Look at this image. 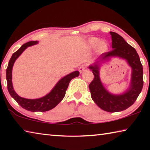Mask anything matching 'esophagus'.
Here are the masks:
<instances>
[{
    "instance_id": "obj_1",
    "label": "esophagus",
    "mask_w": 150,
    "mask_h": 150,
    "mask_svg": "<svg viewBox=\"0 0 150 150\" xmlns=\"http://www.w3.org/2000/svg\"><path fill=\"white\" fill-rule=\"evenodd\" d=\"M86 67H87V66H86L85 64L81 65L80 67H79V72L80 73H82L83 71H84L86 69Z\"/></svg>"
}]
</instances>
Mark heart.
<instances>
[{"label": "heart", "mask_w": 150, "mask_h": 150, "mask_svg": "<svg viewBox=\"0 0 150 150\" xmlns=\"http://www.w3.org/2000/svg\"><path fill=\"white\" fill-rule=\"evenodd\" d=\"M98 42H99L98 39L96 38H91L89 40V44L92 47H95L96 46V45L98 44ZM98 49H99V50H100V51H105L106 50V47H107V46H106V45L105 42H101L99 43V44H98Z\"/></svg>", "instance_id": "b5f03b06"}]
</instances>
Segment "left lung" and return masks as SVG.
<instances>
[{
  "mask_svg": "<svg viewBox=\"0 0 150 150\" xmlns=\"http://www.w3.org/2000/svg\"><path fill=\"white\" fill-rule=\"evenodd\" d=\"M110 34L112 50L103 54L100 61L89 66L94 79L88 87L91 98L98 106L105 111L115 112L126 110L136 100L143 88V67L136 50L117 33L110 32ZM111 57H118L126 59L133 70L130 87L121 95H113L109 93L103 87L100 79V62L108 60Z\"/></svg>",
  "mask_w": 150,
  "mask_h": 150,
  "instance_id": "1",
  "label": "left lung"
}]
</instances>
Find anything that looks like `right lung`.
<instances>
[{"label":"right lung","mask_w":150,"mask_h":150,"mask_svg":"<svg viewBox=\"0 0 150 150\" xmlns=\"http://www.w3.org/2000/svg\"><path fill=\"white\" fill-rule=\"evenodd\" d=\"M38 43V41H30L22 45L20 49L12 54L8 62V65L6 71V77L7 81V88L10 95L18 104L24 109L31 112H45L52 110L59 104L65 95V91L69 86V82L72 79L79 75L77 71L71 73L58 81L53 89L44 96L37 99H28L20 97L15 92L12 83V70L15 61L28 47L35 45Z\"/></svg>","instance_id":"add662e5"}]
</instances>
